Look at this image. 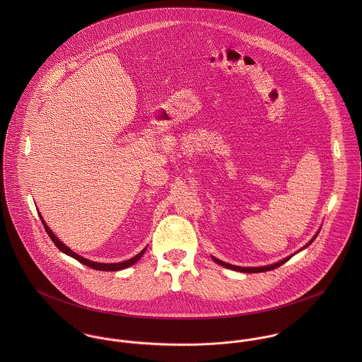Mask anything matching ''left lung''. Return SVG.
I'll list each match as a JSON object with an SVG mask.
<instances>
[{"mask_svg":"<svg viewBox=\"0 0 362 362\" xmlns=\"http://www.w3.org/2000/svg\"><path fill=\"white\" fill-rule=\"evenodd\" d=\"M316 238V235L310 240V243L304 247V248H307L308 245H310V243L313 241ZM291 258V257H288V258L283 259V260H280V262H277V263H273V264H269V266H262V267H241V266H234V264H230V263H226V262H223V260H218V259H214V262H217L218 264H221V266H224V267H228V269H231V270H237V272H243V273H260V272H267V270H273V269H277L279 266H281L283 263H286L288 259Z\"/></svg>","mask_w":362,"mask_h":362,"instance_id":"left-lung-1","label":"left lung"}]
</instances>
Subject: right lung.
<instances>
[{
    "label": "right lung",
    "instance_id": "add662e5",
    "mask_svg": "<svg viewBox=\"0 0 362 362\" xmlns=\"http://www.w3.org/2000/svg\"><path fill=\"white\" fill-rule=\"evenodd\" d=\"M40 218H42V223H43V226H45V228H46V231H47V234H49V237L52 238V243L55 244V247L59 250V251H62L64 254H66V255H69V257H72V258L76 259L78 262H81V263H83V264H86V266H89V267H92V269H95V270H102V272H117V270H121V269H125V267H129V266H132L136 260H139V259L142 258V255L145 254V251H146V248L145 250H142L136 257H134V258L128 259V260H125V262H119V263H98V262H92V260H89V259L82 258L81 255H78V254H75V252H72L68 247H65L54 234H52V230L47 227V224L45 223V220H43V217L40 216Z\"/></svg>",
    "mask_w": 362,
    "mask_h": 362
}]
</instances>
